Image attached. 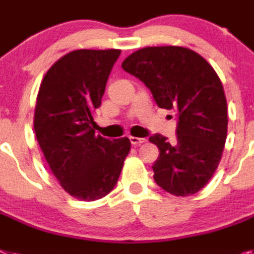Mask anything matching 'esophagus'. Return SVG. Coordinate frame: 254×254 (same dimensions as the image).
I'll use <instances>...</instances> for the list:
<instances>
[{"label": "esophagus", "instance_id": "esophagus-1", "mask_svg": "<svg viewBox=\"0 0 254 254\" xmlns=\"http://www.w3.org/2000/svg\"><path fill=\"white\" fill-rule=\"evenodd\" d=\"M129 139H130V143L133 144V146H139V144H142V143H144V142H146V138L129 137Z\"/></svg>", "mask_w": 254, "mask_h": 254}]
</instances>
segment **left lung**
I'll return each instance as SVG.
<instances>
[{"label": "left lung", "instance_id": "1", "mask_svg": "<svg viewBox=\"0 0 254 254\" xmlns=\"http://www.w3.org/2000/svg\"><path fill=\"white\" fill-rule=\"evenodd\" d=\"M121 67L150 89L160 108L178 116L174 142L161 134L150 137L160 151L153 180L172 195H193L216 172L227 137V103L218 74L201 55L181 46L140 49Z\"/></svg>", "mask_w": 254, "mask_h": 254}]
</instances>
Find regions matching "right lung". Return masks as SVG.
Instances as JSON below:
<instances>
[{"label":"right lung","instance_id":"add662e5","mask_svg":"<svg viewBox=\"0 0 254 254\" xmlns=\"http://www.w3.org/2000/svg\"><path fill=\"white\" fill-rule=\"evenodd\" d=\"M121 50H74L46 72L38 90L35 133L51 172L73 197L102 199L114 190L130 151L124 137L95 135L94 111Z\"/></svg>","mask_w":254,"mask_h":254}]
</instances>
